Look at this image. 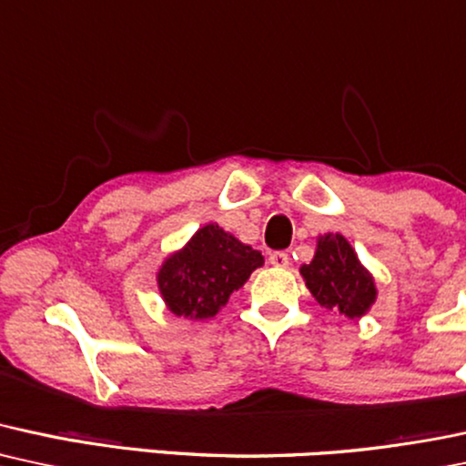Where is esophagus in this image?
I'll list each match as a JSON object with an SVG mask.
<instances>
[{
	"label": "esophagus",
	"instance_id": "esophagus-1",
	"mask_svg": "<svg viewBox=\"0 0 466 466\" xmlns=\"http://www.w3.org/2000/svg\"><path fill=\"white\" fill-rule=\"evenodd\" d=\"M270 264L277 266V268H288L289 266V255L286 253V250H275V253H270Z\"/></svg>",
	"mask_w": 466,
	"mask_h": 466
}]
</instances>
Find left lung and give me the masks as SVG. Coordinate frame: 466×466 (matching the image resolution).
<instances>
[{
	"label": "left lung",
	"mask_w": 466,
	"mask_h": 466,
	"mask_svg": "<svg viewBox=\"0 0 466 466\" xmlns=\"http://www.w3.org/2000/svg\"><path fill=\"white\" fill-rule=\"evenodd\" d=\"M309 292L322 308L338 309L344 319H360L375 300L373 277L355 257L351 244L342 235H325L311 264L300 268Z\"/></svg>",
	"instance_id": "8db88e82"
}]
</instances>
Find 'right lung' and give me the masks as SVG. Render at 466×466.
Listing matches in <instances>:
<instances>
[{"mask_svg":"<svg viewBox=\"0 0 466 466\" xmlns=\"http://www.w3.org/2000/svg\"><path fill=\"white\" fill-rule=\"evenodd\" d=\"M261 264L259 250L235 239L218 224H207L163 264L158 288L177 316L211 319Z\"/></svg>","mask_w":466,"mask_h":466,"instance_id":"obj_1","label":"right lung"}]
</instances>
